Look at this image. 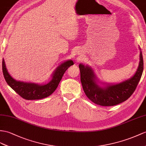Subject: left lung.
<instances>
[{
    "label": "left lung",
    "instance_id": "left-lung-1",
    "mask_svg": "<svg viewBox=\"0 0 146 146\" xmlns=\"http://www.w3.org/2000/svg\"><path fill=\"white\" fill-rule=\"evenodd\" d=\"M143 58L140 51V61L136 74L131 79L115 85L101 87L90 67L79 64L80 81L87 97L94 104L104 106H114L127 100L136 90L143 72Z\"/></svg>",
    "mask_w": 146,
    "mask_h": 146
}]
</instances>
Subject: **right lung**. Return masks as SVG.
Segmentation results:
<instances>
[{"instance_id": "add662e5", "label": "right lung", "mask_w": 146, "mask_h": 146, "mask_svg": "<svg viewBox=\"0 0 146 146\" xmlns=\"http://www.w3.org/2000/svg\"><path fill=\"white\" fill-rule=\"evenodd\" d=\"M74 64L72 60L62 63L52 74V80L46 85H39L17 81L10 76L7 70L4 60L2 61V72L5 80L9 86L20 97L25 100H39L51 95L58 87L66 70Z\"/></svg>"}]
</instances>
